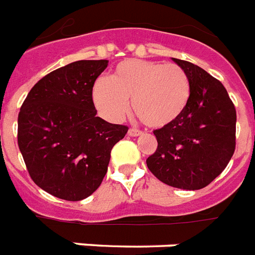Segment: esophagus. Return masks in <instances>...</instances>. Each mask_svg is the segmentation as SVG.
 <instances>
[{
  "instance_id": "obj_1",
  "label": "esophagus",
  "mask_w": 255,
  "mask_h": 255,
  "mask_svg": "<svg viewBox=\"0 0 255 255\" xmlns=\"http://www.w3.org/2000/svg\"><path fill=\"white\" fill-rule=\"evenodd\" d=\"M128 135L139 136V135H141V131L140 129H136V128H129V129H128Z\"/></svg>"
}]
</instances>
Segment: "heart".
Returning a JSON list of instances; mask_svg holds the SVG:
<instances>
[{
    "instance_id": "1",
    "label": "heart",
    "mask_w": 255,
    "mask_h": 255,
    "mask_svg": "<svg viewBox=\"0 0 255 255\" xmlns=\"http://www.w3.org/2000/svg\"><path fill=\"white\" fill-rule=\"evenodd\" d=\"M190 80L178 64L126 60L111 77L92 85V102L103 118L114 123L132 110L149 127H164L179 118L190 99Z\"/></svg>"
}]
</instances>
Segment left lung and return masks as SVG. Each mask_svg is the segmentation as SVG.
<instances>
[{
	"label": "left lung",
	"instance_id": "obj_1",
	"mask_svg": "<svg viewBox=\"0 0 255 255\" xmlns=\"http://www.w3.org/2000/svg\"><path fill=\"white\" fill-rule=\"evenodd\" d=\"M190 80V99L179 118L153 131L158 148L147 167L160 182L199 190L213 182L236 151V107L219 80L195 64L172 58Z\"/></svg>",
	"mask_w": 255,
	"mask_h": 255
}]
</instances>
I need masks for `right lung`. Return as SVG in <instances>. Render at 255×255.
Instances as JSON below:
<instances>
[{
  "label": "right lung",
  "instance_id": "obj_1",
  "mask_svg": "<svg viewBox=\"0 0 255 255\" xmlns=\"http://www.w3.org/2000/svg\"><path fill=\"white\" fill-rule=\"evenodd\" d=\"M107 65V60H80L50 72L19 110L17 140L29 175L64 201H81L96 191L111 149L128 131L96 116L92 85Z\"/></svg>",
  "mask_w": 255,
  "mask_h": 255
}]
</instances>
